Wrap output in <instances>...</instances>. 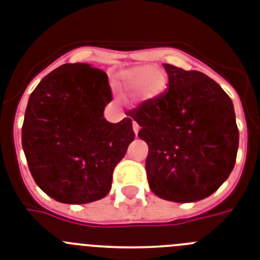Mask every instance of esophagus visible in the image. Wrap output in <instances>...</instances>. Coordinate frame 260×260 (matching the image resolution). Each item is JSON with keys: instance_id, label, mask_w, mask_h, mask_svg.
I'll return each mask as SVG.
<instances>
[{"instance_id": "obj_1", "label": "esophagus", "mask_w": 260, "mask_h": 260, "mask_svg": "<svg viewBox=\"0 0 260 260\" xmlns=\"http://www.w3.org/2000/svg\"><path fill=\"white\" fill-rule=\"evenodd\" d=\"M133 130H134L135 135H138L139 130H141V126H139L138 123H137V122H133Z\"/></svg>"}]
</instances>
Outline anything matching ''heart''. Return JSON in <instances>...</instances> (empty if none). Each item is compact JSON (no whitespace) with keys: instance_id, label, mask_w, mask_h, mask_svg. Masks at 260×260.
<instances>
[{"instance_id":"b5f03b06","label":"heart","mask_w":260,"mask_h":260,"mask_svg":"<svg viewBox=\"0 0 260 260\" xmlns=\"http://www.w3.org/2000/svg\"><path fill=\"white\" fill-rule=\"evenodd\" d=\"M156 71L159 70L154 66L134 67L123 73L125 86L132 93L141 92L143 97L148 99L159 96L166 89V77L160 79L157 75H150Z\"/></svg>"}]
</instances>
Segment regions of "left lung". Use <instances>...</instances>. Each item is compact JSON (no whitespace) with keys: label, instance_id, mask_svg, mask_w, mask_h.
<instances>
[{"label":"left lung","instance_id":"1","mask_svg":"<svg viewBox=\"0 0 260 260\" xmlns=\"http://www.w3.org/2000/svg\"><path fill=\"white\" fill-rule=\"evenodd\" d=\"M167 90L127 115L147 143L151 190L174 203H194L216 192L234 168L239 132L232 100L199 71L164 64Z\"/></svg>","mask_w":260,"mask_h":260}]
</instances>
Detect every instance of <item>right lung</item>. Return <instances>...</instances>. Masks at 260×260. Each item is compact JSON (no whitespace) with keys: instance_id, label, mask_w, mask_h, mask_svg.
<instances>
[{"instance_id":"right-lung-1","label":"right lung","mask_w":260,"mask_h":260,"mask_svg":"<svg viewBox=\"0 0 260 260\" xmlns=\"http://www.w3.org/2000/svg\"><path fill=\"white\" fill-rule=\"evenodd\" d=\"M110 101L108 75L83 63L63 64L31 93L22 147L38 187L59 203H92L112 188L135 134L132 118H104Z\"/></svg>"}]
</instances>
